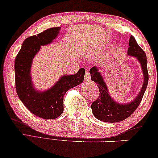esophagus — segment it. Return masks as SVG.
<instances>
[{
    "instance_id": "obj_1",
    "label": "esophagus",
    "mask_w": 158,
    "mask_h": 158,
    "mask_svg": "<svg viewBox=\"0 0 158 158\" xmlns=\"http://www.w3.org/2000/svg\"><path fill=\"white\" fill-rule=\"evenodd\" d=\"M90 81V75H89V72L88 69H85V75H84V81L85 82H88Z\"/></svg>"
}]
</instances>
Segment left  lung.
<instances>
[{
    "label": "left lung",
    "mask_w": 158,
    "mask_h": 158,
    "mask_svg": "<svg viewBox=\"0 0 158 158\" xmlns=\"http://www.w3.org/2000/svg\"><path fill=\"white\" fill-rule=\"evenodd\" d=\"M129 48L128 49V54L129 56L136 57L139 61L144 76V82L140 93L136 99L131 103L126 104H120L117 103L112 99L108 93L106 84L104 83L101 73H99L96 67L90 69L91 81L97 84L99 89V97L91 104V109L94 115L98 120L107 123H117L122 121L129 116L131 115L136 108L138 107L142 98L144 97V92L146 91L149 81V74L147 70V59L145 52L139 46L135 38L132 35L129 39Z\"/></svg>",
    "instance_id": "1"
}]
</instances>
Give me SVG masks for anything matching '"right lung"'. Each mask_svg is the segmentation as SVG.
Returning a JSON list of instances; mask_svg holds the SVG:
<instances>
[{"instance_id": "1", "label": "right lung", "mask_w": 158, "mask_h": 158, "mask_svg": "<svg viewBox=\"0 0 158 158\" xmlns=\"http://www.w3.org/2000/svg\"><path fill=\"white\" fill-rule=\"evenodd\" d=\"M59 30L60 27H52L26 38L16 55L14 64L18 97L30 112L43 119H55L62 114L65 94L81 83L85 75V69L81 68L76 74L61 77L56 85L47 91L38 92L34 89L30 77L32 59L40 50V46L52 43Z\"/></svg>"}]
</instances>
